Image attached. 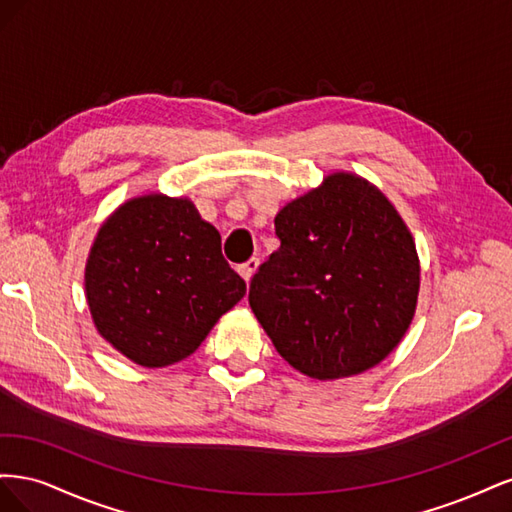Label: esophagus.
<instances>
[{
  "instance_id": "esophagus-1",
  "label": "esophagus",
  "mask_w": 512,
  "mask_h": 512,
  "mask_svg": "<svg viewBox=\"0 0 512 512\" xmlns=\"http://www.w3.org/2000/svg\"><path fill=\"white\" fill-rule=\"evenodd\" d=\"M256 269H258V258H250V260H245L243 265H239V267H237L239 275L243 277L245 282H250V280H252V275L256 273Z\"/></svg>"
}]
</instances>
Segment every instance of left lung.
I'll return each instance as SVG.
<instances>
[{
  "instance_id": "obj_1",
  "label": "left lung",
  "mask_w": 512,
  "mask_h": 512,
  "mask_svg": "<svg viewBox=\"0 0 512 512\" xmlns=\"http://www.w3.org/2000/svg\"><path fill=\"white\" fill-rule=\"evenodd\" d=\"M275 237L247 297L275 350L318 380L378 365L408 331L421 280L395 207L365 179L335 173L275 215Z\"/></svg>"
}]
</instances>
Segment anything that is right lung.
<instances>
[{
    "label": "right lung",
    "mask_w": 512,
    "mask_h": 512,
    "mask_svg": "<svg viewBox=\"0 0 512 512\" xmlns=\"http://www.w3.org/2000/svg\"><path fill=\"white\" fill-rule=\"evenodd\" d=\"M100 335L143 367L179 363L237 305L245 282L222 256L220 232L190 200L149 194L104 222L85 269Z\"/></svg>",
    "instance_id": "obj_1"
}]
</instances>
